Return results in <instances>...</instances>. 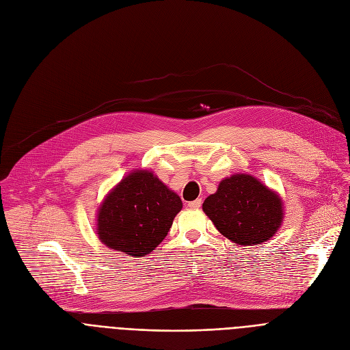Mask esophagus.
Listing matches in <instances>:
<instances>
[{"mask_svg":"<svg viewBox=\"0 0 350 350\" xmlns=\"http://www.w3.org/2000/svg\"><path fill=\"white\" fill-rule=\"evenodd\" d=\"M201 203H203V201H201V198H197V200L191 201V203H189V207L193 208V210H197V208L201 207Z\"/></svg>","mask_w":350,"mask_h":350,"instance_id":"1","label":"esophagus"}]
</instances>
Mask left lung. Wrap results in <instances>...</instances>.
Instances as JSON below:
<instances>
[{
	"label": "left lung",
	"mask_w": 350,
	"mask_h": 350,
	"mask_svg": "<svg viewBox=\"0 0 350 350\" xmlns=\"http://www.w3.org/2000/svg\"><path fill=\"white\" fill-rule=\"evenodd\" d=\"M203 211L224 237L245 247L271 240L284 218L281 197L250 174L221 180Z\"/></svg>",
	"instance_id": "8db88e82"
}]
</instances>
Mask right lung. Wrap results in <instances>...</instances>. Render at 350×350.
I'll use <instances>...</instances> for the list:
<instances>
[{"instance_id": "1", "label": "right lung", "mask_w": 350, "mask_h": 350, "mask_svg": "<svg viewBox=\"0 0 350 350\" xmlns=\"http://www.w3.org/2000/svg\"><path fill=\"white\" fill-rule=\"evenodd\" d=\"M181 208L180 197L152 172L135 170L103 200L96 232L106 247L139 258L164 240Z\"/></svg>"}]
</instances>
